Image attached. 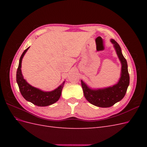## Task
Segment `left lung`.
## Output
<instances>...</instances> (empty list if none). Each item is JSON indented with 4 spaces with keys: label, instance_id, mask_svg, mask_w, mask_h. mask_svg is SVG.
Instances as JSON below:
<instances>
[{
    "label": "left lung",
    "instance_id": "1",
    "mask_svg": "<svg viewBox=\"0 0 147 147\" xmlns=\"http://www.w3.org/2000/svg\"><path fill=\"white\" fill-rule=\"evenodd\" d=\"M111 42L114 44L122 65L121 78L118 83L112 87L95 90L89 88L86 84L81 80L84 96L86 100L94 105L104 108L112 107L115 103L121 100L125 96L129 84V75L128 73L126 59L122 54L119 44L113 39L111 40Z\"/></svg>",
    "mask_w": 147,
    "mask_h": 147
}]
</instances>
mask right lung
<instances>
[{"mask_svg": "<svg viewBox=\"0 0 147 147\" xmlns=\"http://www.w3.org/2000/svg\"><path fill=\"white\" fill-rule=\"evenodd\" d=\"M29 48V47L26 49L21 56L18 67L16 72V82L20 92L26 100L31 102L35 105L45 107L51 105L59 100L65 82L62 83L56 90L50 92L42 91L28 84L23 77L21 67L22 59H23L24 55H25L26 52L28 51Z\"/></svg>", "mask_w": 147, "mask_h": 147, "instance_id": "obj_1", "label": "right lung"}]
</instances>
